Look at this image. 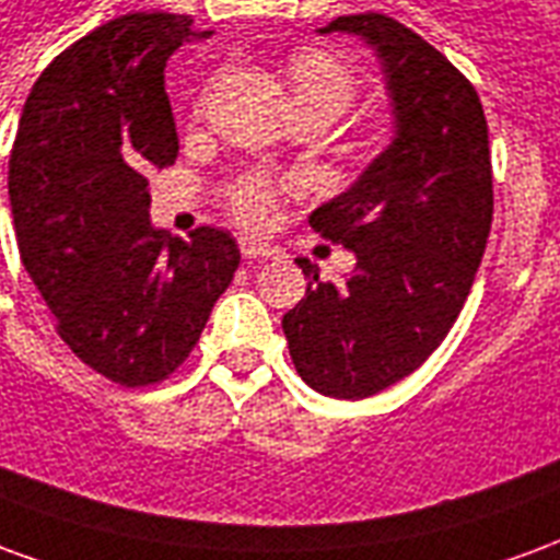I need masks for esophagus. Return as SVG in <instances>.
Segmentation results:
<instances>
[{
  "mask_svg": "<svg viewBox=\"0 0 560 560\" xmlns=\"http://www.w3.org/2000/svg\"><path fill=\"white\" fill-rule=\"evenodd\" d=\"M240 252L245 260H255V257H276L279 252L267 243H257V240H240Z\"/></svg>",
  "mask_w": 560,
  "mask_h": 560,
  "instance_id": "34e87169",
  "label": "esophagus"
}]
</instances>
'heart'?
I'll use <instances>...</instances> for the list:
<instances>
[{
	"mask_svg": "<svg viewBox=\"0 0 560 560\" xmlns=\"http://www.w3.org/2000/svg\"><path fill=\"white\" fill-rule=\"evenodd\" d=\"M291 83L296 102L332 104L339 114L353 98L351 71L324 54L296 56L291 62ZM233 209L245 224H264L272 212V188L264 179H248L236 188Z\"/></svg>",
	"mask_w": 560,
	"mask_h": 560,
	"instance_id": "heart-1",
	"label": "heart"
}]
</instances>
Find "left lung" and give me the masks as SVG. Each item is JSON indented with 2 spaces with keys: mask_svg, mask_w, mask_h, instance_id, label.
Segmentation results:
<instances>
[{
  "mask_svg": "<svg viewBox=\"0 0 560 560\" xmlns=\"http://www.w3.org/2000/svg\"><path fill=\"white\" fill-rule=\"evenodd\" d=\"M317 32H348L375 50L393 138L308 215L357 264L341 281H320L296 257L308 288L281 329L308 387L365 399L417 372L468 300L492 228L489 128L477 90L399 20L348 14Z\"/></svg>",
  "mask_w": 560,
  "mask_h": 560,
  "instance_id": "8db88e82",
  "label": "left lung"
}]
</instances>
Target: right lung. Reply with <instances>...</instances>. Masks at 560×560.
Here are the masks:
<instances>
[{
	"instance_id": "1",
	"label": "right lung",
	"mask_w": 560,
	"mask_h": 560,
	"mask_svg": "<svg viewBox=\"0 0 560 560\" xmlns=\"http://www.w3.org/2000/svg\"><path fill=\"white\" fill-rule=\"evenodd\" d=\"M209 35L161 11L92 30L35 80L8 161L23 267L62 341L122 387L183 363L240 267L231 233L173 240L149 221L147 173L179 152L164 66Z\"/></svg>"
}]
</instances>
